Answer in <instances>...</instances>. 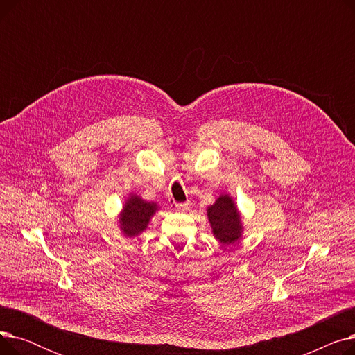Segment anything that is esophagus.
Wrapping results in <instances>:
<instances>
[{
	"mask_svg": "<svg viewBox=\"0 0 355 355\" xmlns=\"http://www.w3.org/2000/svg\"><path fill=\"white\" fill-rule=\"evenodd\" d=\"M175 207H177L178 210H181V211H185V210L190 209V202H189V201H187V202H177Z\"/></svg>",
	"mask_w": 355,
	"mask_h": 355,
	"instance_id": "1",
	"label": "esophagus"
}]
</instances>
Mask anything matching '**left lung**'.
I'll list each match as a JSON object with an SVG mask.
<instances>
[{
    "instance_id": "obj_1",
    "label": "left lung",
    "mask_w": 355,
    "mask_h": 355,
    "mask_svg": "<svg viewBox=\"0 0 355 355\" xmlns=\"http://www.w3.org/2000/svg\"><path fill=\"white\" fill-rule=\"evenodd\" d=\"M207 218L211 233L220 245H234L245 233L243 220L233 197L221 193L217 200L207 207Z\"/></svg>"
}]
</instances>
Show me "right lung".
Listing matches in <instances>:
<instances>
[{
  "instance_id": "add662e5",
  "label": "right lung",
  "mask_w": 355,
  "mask_h": 355,
  "mask_svg": "<svg viewBox=\"0 0 355 355\" xmlns=\"http://www.w3.org/2000/svg\"><path fill=\"white\" fill-rule=\"evenodd\" d=\"M159 210L158 202L145 201L137 193H130L118 214V227L125 237H135L146 230L149 221Z\"/></svg>"
}]
</instances>
